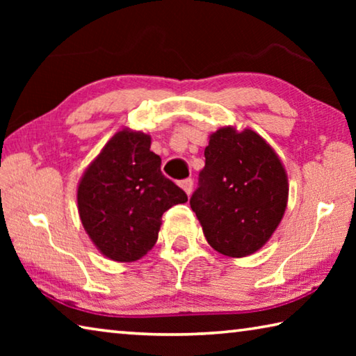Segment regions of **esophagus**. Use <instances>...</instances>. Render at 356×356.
<instances>
[{
    "label": "esophagus",
    "instance_id": "obj_1",
    "mask_svg": "<svg viewBox=\"0 0 356 356\" xmlns=\"http://www.w3.org/2000/svg\"><path fill=\"white\" fill-rule=\"evenodd\" d=\"M180 186L185 190L186 195H191V190H193V179H184L180 180Z\"/></svg>",
    "mask_w": 356,
    "mask_h": 356
}]
</instances>
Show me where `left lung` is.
<instances>
[{"label":"left lung","instance_id":"1","mask_svg":"<svg viewBox=\"0 0 356 356\" xmlns=\"http://www.w3.org/2000/svg\"><path fill=\"white\" fill-rule=\"evenodd\" d=\"M190 206L204 236L221 254H252L272 237L287 204V176L278 155L252 130L231 127L210 136Z\"/></svg>","mask_w":356,"mask_h":356}]
</instances>
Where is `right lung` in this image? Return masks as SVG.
<instances>
[{"instance_id": "add662e5", "label": "right lung", "mask_w": 356, "mask_h": 356, "mask_svg": "<svg viewBox=\"0 0 356 356\" xmlns=\"http://www.w3.org/2000/svg\"><path fill=\"white\" fill-rule=\"evenodd\" d=\"M160 165L149 135L122 130L84 172L78 212L95 246L113 261L143 257L156 242L161 215L188 201Z\"/></svg>"}]
</instances>
